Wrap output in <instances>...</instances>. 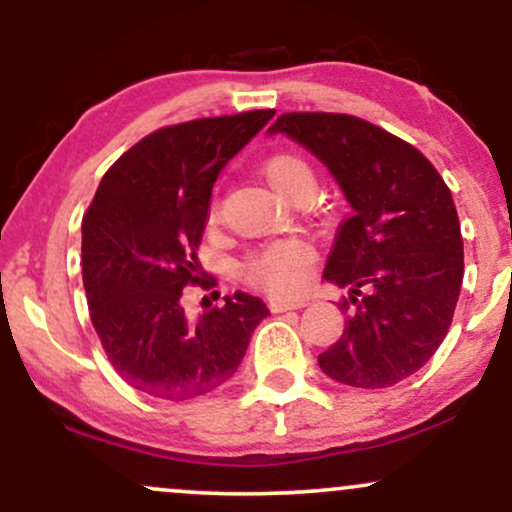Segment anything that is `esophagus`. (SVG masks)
<instances>
[{
  "instance_id": "34e87169",
  "label": "esophagus",
  "mask_w": 512,
  "mask_h": 512,
  "mask_svg": "<svg viewBox=\"0 0 512 512\" xmlns=\"http://www.w3.org/2000/svg\"><path fill=\"white\" fill-rule=\"evenodd\" d=\"M269 308H272L274 313H286V310L305 308V301H281V298H272V301H269Z\"/></svg>"
}]
</instances>
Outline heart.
Returning a JSON list of instances; mask_svg holds the SVG:
<instances>
[{
    "instance_id": "heart-1",
    "label": "heart",
    "mask_w": 512,
    "mask_h": 512,
    "mask_svg": "<svg viewBox=\"0 0 512 512\" xmlns=\"http://www.w3.org/2000/svg\"><path fill=\"white\" fill-rule=\"evenodd\" d=\"M262 175L274 192L293 199L298 195H313L315 173L308 161L298 154H274L262 163ZM216 219V209L211 211ZM315 260V250L301 238H281L257 250L245 262V279L262 286L274 296H289L301 291L308 281V269Z\"/></svg>"
}]
</instances>
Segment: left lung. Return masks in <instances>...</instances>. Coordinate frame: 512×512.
Wrapping results in <instances>:
<instances>
[{
  "instance_id": "left-lung-1",
  "label": "left lung",
  "mask_w": 512,
  "mask_h": 512,
  "mask_svg": "<svg viewBox=\"0 0 512 512\" xmlns=\"http://www.w3.org/2000/svg\"><path fill=\"white\" fill-rule=\"evenodd\" d=\"M325 163L351 216L339 226L325 281L349 289L344 334L317 356L351 387H390L436 354L462 289L455 202L419 149L354 115L286 113L267 129Z\"/></svg>"
}]
</instances>
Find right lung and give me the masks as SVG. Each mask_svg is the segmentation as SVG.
Returning a JSON list of instances; mask_svg holds the SVG:
<instances>
[{
	"label": "right lung",
	"instance_id": "add662e5",
	"mask_svg": "<svg viewBox=\"0 0 512 512\" xmlns=\"http://www.w3.org/2000/svg\"><path fill=\"white\" fill-rule=\"evenodd\" d=\"M274 110L163 127L103 175L81 223L84 289L108 361L144 395L185 402L236 373L262 298L236 291L195 322L182 289L202 284L197 260L216 178Z\"/></svg>",
	"mask_w": 512,
	"mask_h": 512
}]
</instances>
